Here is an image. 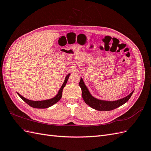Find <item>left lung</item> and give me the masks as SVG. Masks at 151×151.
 <instances>
[{"label": "left lung", "instance_id": "obj_1", "mask_svg": "<svg viewBox=\"0 0 151 151\" xmlns=\"http://www.w3.org/2000/svg\"><path fill=\"white\" fill-rule=\"evenodd\" d=\"M79 86L81 88L82 96H83V98L85 103L89 105L90 107L98 111H111L122 106L129 101L134 91H132L130 94L127 96L125 98L115 100V101H108V100L99 99L94 97L91 94L88 87L86 86L82 77H81Z\"/></svg>", "mask_w": 151, "mask_h": 151}]
</instances>
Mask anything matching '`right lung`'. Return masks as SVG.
Segmentation results:
<instances>
[{
	"instance_id": "add662e5",
	"label": "right lung",
	"mask_w": 151,
	"mask_h": 151,
	"mask_svg": "<svg viewBox=\"0 0 151 151\" xmlns=\"http://www.w3.org/2000/svg\"><path fill=\"white\" fill-rule=\"evenodd\" d=\"M70 75V73H69V74H68L66 76L64 82H63V83L62 84L60 89H59L58 93L56 94L55 96H54L53 98H52L51 99L42 100V101H33V100H30V99H28L23 97L22 96H21L19 93H18L17 92V94L19 95V96L22 100H23L25 103H26L31 107L35 108H42V109L49 108L50 106H52V105L57 103L59 101V100L61 99L62 96L63 89L65 86V85L67 84V82L68 79V77H69Z\"/></svg>"
}]
</instances>
